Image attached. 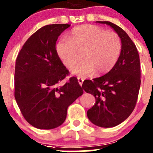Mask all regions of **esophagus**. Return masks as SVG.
<instances>
[{
  "label": "esophagus",
  "instance_id": "34e87169",
  "mask_svg": "<svg viewBox=\"0 0 153 153\" xmlns=\"http://www.w3.org/2000/svg\"><path fill=\"white\" fill-rule=\"evenodd\" d=\"M78 84H80V86H82L83 82H84V79L81 78H78Z\"/></svg>",
  "mask_w": 153,
  "mask_h": 153
}]
</instances>
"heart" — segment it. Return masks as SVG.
<instances>
[{
	"label": "heart",
	"mask_w": 153,
	"mask_h": 153,
	"mask_svg": "<svg viewBox=\"0 0 153 153\" xmlns=\"http://www.w3.org/2000/svg\"><path fill=\"white\" fill-rule=\"evenodd\" d=\"M121 41L117 33L106 32L98 26L84 24L71 30L69 39L61 38L56 44V52L61 62L71 69L80 59L83 61L72 72L85 77L109 72L118 61L121 51Z\"/></svg>",
	"instance_id": "b5f03b06"
}]
</instances>
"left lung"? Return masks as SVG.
<instances>
[{
  "mask_svg": "<svg viewBox=\"0 0 153 153\" xmlns=\"http://www.w3.org/2000/svg\"><path fill=\"white\" fill-rule=\"evenodd\" d=\"M97 22L112 27L121 38L122 47L114 67L103 76L85 80L82 89L95 98V104L87 111L89 121L100 127H113L125 121L136 104L141 86L140 58L124 30L109 21Z\"/></svg>",
  "mask_w": 153,
  "mask_h": 153,
  "instance_id": "8db88e82",
  "label": "left lung"
}]
</instances>
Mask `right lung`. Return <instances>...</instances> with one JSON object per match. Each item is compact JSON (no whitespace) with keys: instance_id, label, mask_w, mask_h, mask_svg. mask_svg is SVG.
<instances>
[{"instance_id":"add662e5","label":"right lung","mask_w":153,"mask_h":153,"mask_svg":"<svg viewBox=\"0 0 153 153\" xmlns=\"http://www.w3.org/2000/svg\"><path fill=\"white\" fill-rule=\"evenodd\" d=\"M69 24L44 26L31 35L15 63V98L26 121L41 129L61 126L67 108L83 94L75 77L60 85L69 71L56 52L59 35Z\"/></svg>"}]
</instances>
